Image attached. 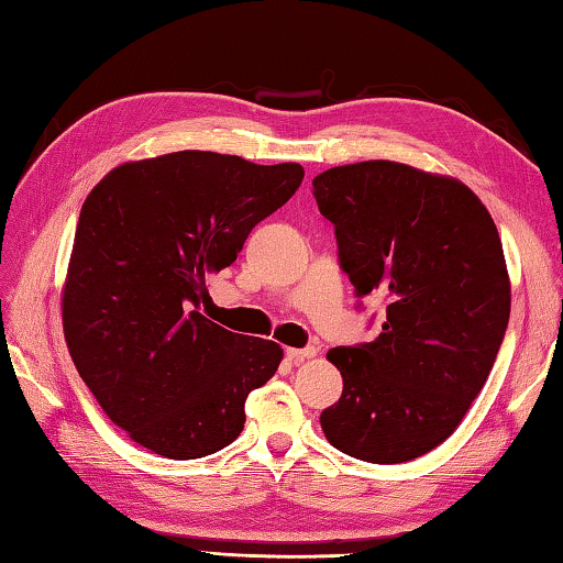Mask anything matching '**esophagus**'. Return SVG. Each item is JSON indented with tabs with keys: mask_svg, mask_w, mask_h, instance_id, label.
Returning a JSON list of instances; mask_svg holds the SVG:
<instances>
[{
	"mask_svg": "<svg viewBox=\"0 0 563 563\" xmlns=\"http://www.w3.org/2000/svg\"><path fill=\"white\" fill-rule=\"evenodd\" d=\"M316 355V347L313 345H309V347H289L286 350V357L291 360V363H303V360H309V357H313Z\"/></svg>",
	"mask_w": 563,
	"mask_h": 563,
	"instance_id": "1",
	"label": "esophagus"
}]
</instances>
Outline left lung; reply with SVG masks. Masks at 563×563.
<instances>
[{
	"mask_svg": "<svg viewBox=\"0 0 563 563\" xmlns=\"http://www.w3.org/2000/svg\"><path fill=\"white\" fill-rule=\"evenodd\" d=\"M313 196L357 299L387 303L373 343L328 350L343 395L321 411L323 433L357 461H413L455 431L503 345L500 235L468 186L397 162L328 168Z\"/></svg>",
	"mask_w": 563,
	"mask_h": 563,
	"instance_id": "obj_1",
	"label": "left lung"
}]
</instances>
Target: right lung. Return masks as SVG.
I'll return each instance as SVG.
<instances>
[{"label":"right lung","instance_id":"obj_1","mask_svg":"<svg viewBox=\"0 0 563 563\" xmlns=\"http://www.w3.org/2000/svg\"><path fill=\"white\" fill-rule=\"evenodd\" d=\"M299 164L216 152L122 164L85 198L63 289V333L102 411L140 446L190 461L225 449L282 347L200 313L206 277L301 186Z\"/></svg>","mask_w":563,"mask_h":563}]
</instances>
